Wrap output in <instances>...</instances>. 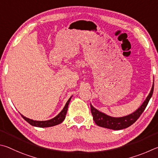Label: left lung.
I'll return each mask as SVG.
<instances>
[{"label":"left lung","instance_id":"8db88e82","mask_svg":"<svg viewBox=\"0 0 158 158\" xmlns=\"http://www.w3.org/2000/svg\"><path fill=\"white\" fill-rule=\"evenodd\" d=\"M154 89V82L152 86L151 90L149 93L148 96L146 97V100L143 101V103L142 104L139 108L136 111L132 112V114L125 116L122 117H112L105 114L103 112L98 111L97 109L92 106V104H90L91 107V112L93 116V119L94 122L96 123V125L98 126L103 127V128L115 130H122L124 128H128V127L132 125L135 121H136L140 115L142 114V112L144 111L145 108L147 106L149 101L151 98L152 95L153 93Z\"/></svg>","mask_w":158,"mask_h":158}]
</instances>
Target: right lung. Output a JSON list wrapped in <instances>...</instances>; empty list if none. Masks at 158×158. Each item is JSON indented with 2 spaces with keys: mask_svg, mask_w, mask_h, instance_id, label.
<instances>
[{
  "mask_svg": "<svg viewBox=\"0 0 158 158\" xmlns=\"http://www.w3.org/2000/svg\"><path fill=\"white\" fill-rule=\"evenodd\" d=\"M72 96H71L70 98L69 99L68 101L66 102L65 106L64 107L63 110L61 111L59 114H58L56 117L51 118L50 120L47 121H34L32 119H30V118H27L24 117L21 114L22 117H23L25 120H26L27 123H29L30 125L35 127H40V128H47V127H51L58 125L62 122V121L65 119L66 112H67L68 110V106L69 104V102H70Z\"/></svg>",
  "mask_w": 158,
  "mask_h": 158,
  "instance_id": "add662e5",
  "label": "right lung"
}]
</instances>
